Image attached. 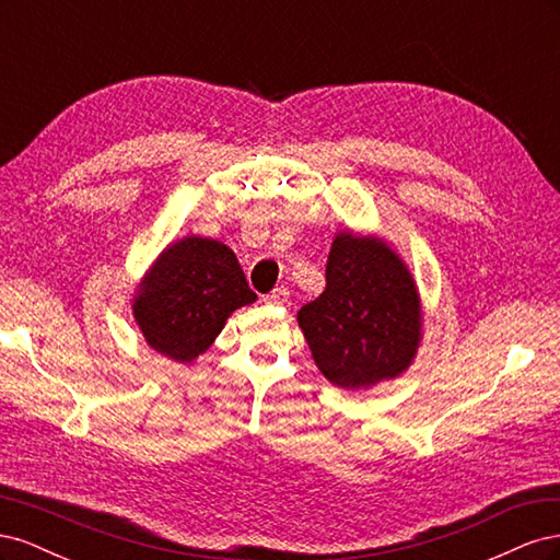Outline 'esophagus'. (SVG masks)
Returning a JSON list of instances; mask_svg holds the SVG:
<instances>
[{"instance_id": "obj_1", "label": "esophagus", "mask_w": 560, "mask_h": 560, "mask_svg": "<svg viewBox=\"0 0 560 560\" xmlns=\"http://www.w3.org/2000/svg\"><path fill=\"white\" fill-rule=\"evenodd\" d=\"M287 299H290V292H287L284 287H276L273 292L264 296V301L268 303V306H284Z\"/></svg>"}]
</instances>
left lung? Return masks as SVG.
Instances as JSON below:
<instances>
[{"label": "left lung", "instance_id": "obj_1", "mask_svg": "<svg viewBox=\"0 0 560 560\" xmlns=\"http://www.w3.org/2000/svg\"><path fill=\"white\" fill-rule=\"evenodd\" d=\"M296 319L322 376L343 389L401 376L422 338L409 266L383 238L352 231L334 235L325 292Z\"/></svg>", "mask_w": 560, "mask_h": 560}]
</instances>
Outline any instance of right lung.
I'll use <instances>...</instances> for the list:
<instances>
[{"mask_svg": "<svg viewBox=\"0 0 560 560\" xmlns=\"http://www.w3.org/2000/svg\"><path fill=\"white\" fill-rule=\"evenodd\" d=\"M257 301L231 247L200 235L171 243L140 280L132 317L149 348L189 364L233 311Z\"/></svg>", "mask_w": 560, "mask_h": 560, "instance_id": "1", "label": "right lung"}]
</instances>
